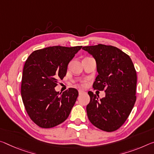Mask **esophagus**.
<instances>
[{
  "label": "esophagus",
  "mask_w": 154,
  "mask_h": 154,
  "mask_svg": "<svg viewBox=\"0 0 154 154\" xmlns=\"http://www.w3.org/2000/svg\"><path fill=\"white\" fill-rule=\"evenodd\" d=\"M83 93H84V90H79V94H82Z\"/></svg>",
  "instance_id": "1"
}]
</instances>
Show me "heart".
<instances>
[{
  "instance_id": "1",
  "label": "heart",
  "mask_w": 154,
  "mask_h": 154,
  "mask_svg": "<svg viewBox=\"0 0 154 154\" xmlns=\"http://www.w3.org/2000/svg\"><path fill=\"white\" fill-rule=\"evenodd\" d=\"M86 85H87V84H86V82H83L82 83V87H86Z\"/></svg>"
}]
</instances>
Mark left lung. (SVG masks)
I'll return each mask as SVG.
<instances>
[{
    "label": "left lung",
    "mask_w": 154,
    "mask_h": 154,
    "mask_svg": "<svg viewBox=\"0 0 154 154\" xmlns=\"http://www.w3.org/2000/svg\"><path fill=\"white\" fill-rule=\"evenodd\" d=\"M82 49L93 56L98 75L94 89L105 90L106 97L89 91L87 115L92 125L105 131H114L123 125L135 103L137 75L132 61L119 48L99 44Z\"/></svg>",
    "instance_id": "obj_1"
}]
</instances>
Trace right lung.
<instances>
[{"label": "right lung", "instance_id": "right-lung-1", "mask_svg": "<svg viewBox=\"0 0 154 154\" xmlns=\"http://www.w3.org/2000/svg\"><path fill=\"white\" fill-rule=\"evenodd\" d=\"M82 46H54L33 51L24 64L21 95L28 115L36 125L51 128L66 119L78 97L77 89L56 92L58 79L66 74L68 64Z\"/></svg>", "mask_w": 154, "mask_h": 154}]
</instances>
